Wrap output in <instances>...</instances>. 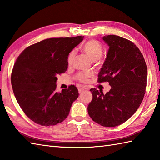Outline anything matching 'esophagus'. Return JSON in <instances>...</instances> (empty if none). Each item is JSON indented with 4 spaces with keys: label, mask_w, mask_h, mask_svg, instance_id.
<instances>
[{
    "label": "esophagus",
    "mask_w": 160,
    "mask_h": 160,
    "mask_svg": "<svg viewBox=\"0 0 160 160\" xmlns=\"http://www.w3.org/2000/svg\"><path fill=\"white\" fill-rule=\"evenodd\" d=\"M84 91V88H79V89H78V92H79V93H82Z\"/></svg>",
    "instance_id": "obj_1"
}]
</instances>
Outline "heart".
Masks as SVG:
<instances>
[{"instance_id": "1", "label": "heart", "mask_w": 160, "mask_h": 160, "mask_svg": "<svg viewBox=\"0 0 160 160\" xmlns=\"http://www.w3.org/2000/svg\"><path fill=\"white\" fill-rule=\"evenodd\" d=\"M83 52L89 57V58L93 61H96L100 59L103 53V48L101 44L95 40H90L84 44L82 46ZM76 52L74 50L71 51L67 56V63L69 65H71L74 60ZM91 76L90 73H78L76 76V79L82 82H87L89 78Z\"/></svg>"}]
</instances>
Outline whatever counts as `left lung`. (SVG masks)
I'll use <instances>...</instances> for the list:
<instances>
[{
	"mask_svg": "<svg viewBox=\"0 0 160 160\" xmlns=\"http://www.w3.org/2000/svg\"><path fill=\"white\" fill-rule=\"evenodd\" d=\"M109 47L98 74V82H108L110 91L91 89L93 99L88 105L92 120L106 127H117L133 115L146 92L147 67L140 49L135 44L115 35L104 36Z\"/></svg>",
	"mask_w": 160,
	"mask_h": 160,
	"instance_id": "obj_1",
	"label": "left lung"
}]
</instances>
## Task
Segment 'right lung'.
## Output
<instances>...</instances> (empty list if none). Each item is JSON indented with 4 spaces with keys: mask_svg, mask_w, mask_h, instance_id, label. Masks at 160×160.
<instances>
[{
    "mask_svg": "<svg viewBox=\"0 0 160 160\" xmlns=\"http://www.w3.org/2000/svg\"><path fill=\"white\" fill-rule=\"evenodd\" d=\"M83 38H47L27 47L17 58L11 76L13 93L35 123L53 126L69 115L79 93L74 85L56 92V76L67 71L68 55Z\"/></svg>",
    "mask_w": 160,
    "mask_h": 160,
    "instance_id": "1",
    "label": "right lung"
}]
</instances>
